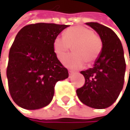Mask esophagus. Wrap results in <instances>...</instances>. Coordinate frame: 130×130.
Returning a JSON list of instances; mask_svg holds the SVG:
<instances>
[{
	"label": "esophagus",
	"instance_id": "obj_1",
	"mask_svg": "<svg viewBox=\"0 0 130 130\" xmlns=\"http://www.w3.org/2000/svg\"><path fill=\"white\" fill-rule=\"evenodd\" d=\"M74 73V72L73 71H72V70H69V74L70 75V76H72V75Z\"/></svg>",
	"mask_w": 130,
	"mask_h": 130
}]
</instances>
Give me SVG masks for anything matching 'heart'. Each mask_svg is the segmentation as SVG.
Segmentation results:
<instances>
[{
  "label": "heart",
  "mask_w": 130,
  "mask_h": 130,
  "mask_svg": "<svg viewBox=\"0 0 130 130\" xmlns=\"http://www.w3.org/2000/svg\"><path fill=\"white\" fill-rule=\"evenodd\" d=\"M74 52L63 60L66 67L78 69L86 62L93 64L99 58L102 50V41L92 29L83 26L68 28L64 36H57L53 40V50L59 60H62L71 47Z\"/></svg>",
  "instance_id": "1"
}]
</instances>
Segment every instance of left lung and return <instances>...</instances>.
I'll list each match as a JSON object with an SVG mask.
<instances>
[{"label":"left lung","instance_id":"left-lung-1","mask_svg":"<svg viewBox=\"0 0 130 130\" xmlns=\"http://www.w3.org/2000/svg\"><path fill=\"white\" fill-rule=\"evenodd\" d=\"M86 24L99 34L102 50L93 67L80 72L85 84L76 90V93L86 105L106 108L117 100L123 87L126 71L123 48L117 35L110 28L98 22Z\"/></svg>","mask_w":130,"mask_h":130}]
</instances>
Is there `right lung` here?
I'll return each instance as SVG.
<instances>
[{
  "label": "right lung",
  "mask_w": 130,
  "mask_h": 130,
  "mask_svg": "<svg viewBox=\"0 0 130 130\" xmlns=\"http://www.w3.org/2000/svg\"><path fill=\"white\" fill-rule=\"evenodd\" d=\"M68 25L35 23L24 26L9 51L7 78L10 95L22 108L39 109L51 103L58 81L69 77L53 50V40Z\"/></svg>",
  "instance_id": "1"
}]
</instances>
